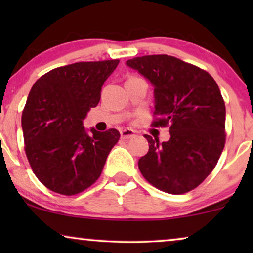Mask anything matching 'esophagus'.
I'll list each match as a JSON object with an SVG mask.
<instances>
[{"mask_svg": "<svg viewBox=\"0 0 253 253\" xmlns=\"http://www.w3.org/2000/svg\"><path fill=\"white\" fill-rule=\"evenodd\" d=\"M121 137H122L123 139H130V138L134 137V131L131 129H124L121 131Z\"/></svg>", "mask_w": 253, "mask_h": 253, "instance_id": "obj_1", "label": "esophagus"}]
</instances>
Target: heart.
Listing matches in <instances>:
<instances>
[{
	"label": "heart",
	"instance_id": "b5f03b06",
	"mask_svg": "<svg viewBox=\"0 0 253 253\" xmlns=\"http://www.w3.org/2000/svg\"><path fill=\"white\" fill-rule=\"evenodd\" d=\"M130 78H137V77H130ZM130 78H129V79H130Z\"/></svg>",
	"mask_w": 253,
	"mask_h": 253
}]
</instances>
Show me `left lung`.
<instances>
[{
    "label": "left lung",
    "mask_w": 253,
    "mask_h": 253,
    "mask_svg": "<svg viewBox=\"0 0 253 253\" xmlns=\"http://www.w3.org/2000/svg\"><path fill=\"white\" fill-rule=\"evenodd\" d=\"M154 86L152 126H169L170 139L145 134L150 148L138 161L145 179L161 191L182 195L215 167L226 143V106L209 72L168 55L126 61Z\"/></svg>",
    "instance_id": "left-lung-1"
}]
</instances>
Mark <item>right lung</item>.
I'll return each mask as SVG.
<instances>
[{"mask_svg": "<svg viewBox=\"0 0 253 253\" xmlns=\"http://www.w3.org/2000/svg\"><path fill=\"white\" fill-rule=\"evenodd\" d=\"M120 60L55 68L38 79L24 107L25 153L38 179L51 191L77 195L101 175L120 139L116 129L86 133L83 120L100 101L101 87Z\"/></svg>", "mask_w": 253, "mask_h": 253, "instance_id": "1", "label": "right lung"}]
</instances>
